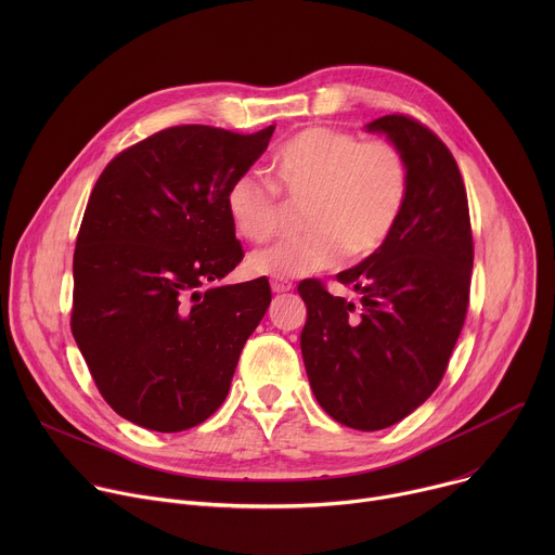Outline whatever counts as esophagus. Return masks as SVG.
<instances>
[{"label":"esophagus","mask_w":555,"mask_h":555,"mask_svg":"<svg viewBox=\"0 0 555 555\" xmlns=\"http://www.w3.org/2000/svg\"><path fill=\"white\" fill-rule=\"evenodd\" d=\"M270 285H272V292H274V294H283V292H289V289L294 287L287 279H272Z\"/></svg>","instance_id":"obj_1"}]
</instances>
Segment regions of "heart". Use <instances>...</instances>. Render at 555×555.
<instances>
[{
	"label": "heart",
	"instance_id": "obj_1",
	"mask_svg": "<svg viewBox=\"0 0 555 555\" xmlns=\"http://www.w3.org/2000/svg\"><path fill=\"white\" fill-rule=\"evenodd\" d=\"M276 186L236 176L225 191L234 232L266 242L279 230L283 206L276 188L294 202L307 199L300 223L307 232L255 250L248 268L259 276L289 279L327 270L345 257L377 253L398 225L409 197V165L388 140L315 125L287 138L270 163Z\"/></svg>",
	"mask_w": 555,
	"mask_h": 555
}]
</instances>
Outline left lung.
<instances>
[{"instance_id": "8db88e82", "label": "left lung", "mask_w": 555, "mask_h": 555, "mask_svg": "<svg viewBox=\"0 0 555 555\" xmlns=\"http://www.w3.org/2000/svg\"><path fill=\"white\" fill-rule=\"evenodd\" d=\"M409 165V197L388 242L338 274L360 302L307 279L300 349L315 400L336 422L382 430L439 386L469 305L474 242L467 193L443 140L406 114L366 125Z\"/></svg>"}]
</instances>
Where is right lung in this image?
<instances>
[{"label": "right lung", "instance_id": "add662e5", "mask_svg": "<svg viewBox=\"0 0 555 555\" xmlns=\"http://www.w3.org/2000/svg\"><path fill=\"white\" fill-rule=\"evenodd\" d=\"M272 133L274 125L169 127L120 151L92 189L74 248L69 327L103 400L142 428L206 422L268 311L266 279L210 283L244 259L225 191Z\"/></svg>", "mask_w": 555, "mask_h": 555}]
</instances>
